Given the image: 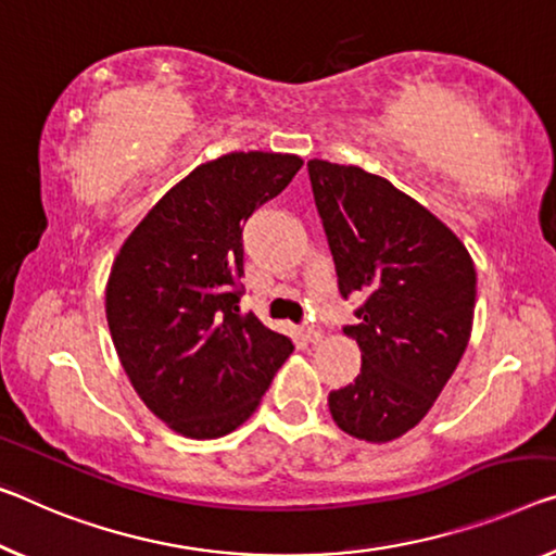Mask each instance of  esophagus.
<instances>
[{
  "instance_id": "esophagus-1",
  "label": "esophagus",
  "mask_w": 556,
  "mask_h": 556,
  "mask_svg": "<svg viewBox=\"0 0 556 556\" xmlns=\"http://www.w3.org/2000/svg\"><path fill=\"white\" fill-rule=\"evenodd\" d=\"M303 336H305L307 343H320L323 332H320L318 326H303Z\"/></svg>"
}]
</instances>
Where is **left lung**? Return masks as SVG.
I'll use <instances>...</instances> for the list:
<instances>
[{
  "instance_id": "obj_1",
  "label": "left lung",
  "mask_w": 556,
  "mask_h": 556,
  "mask_svg": "<svg viewBox=\"0 0 556 556\" xmlns=\"http://www.w3.org/2000/svg\"><path fill=\"white\" fill-rule=\"evenodd\" d=\"M343 298L365 295L355 382L328 395L340 430L390 442L430 413L469 343L477 273L463 241L388 178L361 166L307 161Z\"/></svg>"
}]
</instances>
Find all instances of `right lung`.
<instances>
[{
	"label": "right lung",
	"instance_id": "1",
	"mask_svg": "<svg viewBox=\"0 0 556 556\" xmlns=\"http://www.w3.org/2000/svg\"><path fill=\"white\" fill-rule=\"evenodd\" d=\"M293 153L233 151L195 166L118 251L111 340L134 390L184 438L213 440L255 413L290 338L241 313L243 224L293 181Z\"/></svg>",
	"mask_w": 556,
	"mask_h": 556
}]
</instances>
